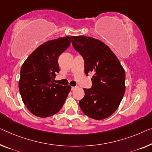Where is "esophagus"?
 Returning a JSON list of instances; mask_svg holds the SVG:
<instances>
[{"label":"esophagus","mask_w":152,"mask_h":152,"mask_svg":"<svg viewBox=\"0 0 152 152\" xmlns=\"http://www.w3.org/2000/svg\"><path fill=\"white\" fill-rule=\"evenodd\" d=\"M77 87H72V91L75 90Z\"/></svg>","instance_id":"obj_1"}]
</instances>
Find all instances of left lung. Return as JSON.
<instances>
[{
  "label": "left lung",
  "instance_id": "left-lung-1",
  "mask_svg": "<svg viewBox=\"0 0 152 152\" xmlns=\"http://www.w3.org/2000/svg\"><path fill=\"white\" fill-rule=\"evenodd\" d=\"M72 44L85 61V73H94L91 89H84L80 109L91 118L102 120L115 112L126 90L125 71L110 48L86 36H72Z\"/></svg>",
  "mask_w": 152,
  "mask_h": 152
}]
</instances>
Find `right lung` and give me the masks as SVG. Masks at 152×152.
<instances>
[{"label":"right lung","instance_id":"obj_1","mask_svg":"<svg viewBox=\"0 0 152 152\" xmlns=\"http://www.w3.org/2000/svg\"><path fill=\"white\" fill-rule=\"evenodd\" d=\"M71 37L45 42L26 58L20 69L19 90L22 101L32 114L48 117L57 113L71 90L69 85L54 83L59 72L58 58L70 46Z\"/></svg>","mask_w":152,"mask_h":152}]
</instances>
